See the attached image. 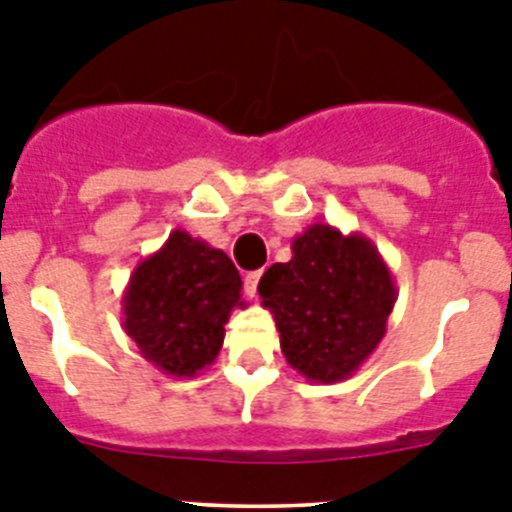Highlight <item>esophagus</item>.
<instances>
[{
  "mask_svg": "<svg viewBox=\"0 0 512 512\" xmlns=\"http://www.w3.org/2000/svg\"><path fill=\"white\" fill-rule=\"evenodd\" d=\"M260 278H262V270H255V273L245 275V293L250 298L257 296V283H260Z\"/></svg>",
  "mask_w": 512,
  "mask_h": 512,
  "instance_id": "34e87169",
  "label": "esophagus"
}]
</instances>
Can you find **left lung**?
Here are the masks:
<instances>
[{"instance_id":"8db88e82","label":"left lung","mask_w":512,"mask_h":512,"mask_svg":"<svg viewBox=\"0 0 512 512\" xmlns=\"http://www.w3.org/2000/svg\"><path fill=\"white\" fill-rule=\"evenodd\" d=\"M290 250L257 285L285 362L308 382L347 380L388 331L398 301L393 273L370 237L324 222L293 237Z\"/></svg>"}]
</instances>
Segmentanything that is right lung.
Segmentation results:
<instances>
[{"label": "right lung", "instance_id": "right-lung-1", "mask_svg": "<svg viewBox=\"0 0 512 512\" xmlns=\"http://www.w3.org/2000/svg\"><path fill=\"white\" fill-rule=\"evenodd\" d=\"M245 306L242 278L227 252L173 229L132 270L122 293V326L160 372L196 377L222 349L234 308Z\"/></svg>", "mask_w": 512, "mask_h": 512}]
</instances>
